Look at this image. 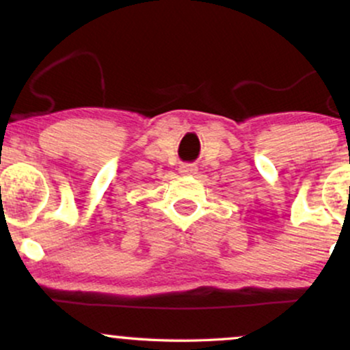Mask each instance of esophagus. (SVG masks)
I'll use <instances>...</instances> for the list:
<instances>
[{
	"instance_id": "1",
	"label": "esophagus",
	"mask_w": 350,
	"mask_h": 350,
	"mask_svg": "<svg viewBox=\"0 0 350 350\" xmlns=\"http://www.w3.org/2000/svg\"><path fill=\"white\" fill-rule=\"evenodd\" d=\"M196 171H198V167H196V164L192 163H183L179 166L180 174H196Z\"/></svg>"
}]
</instances>
